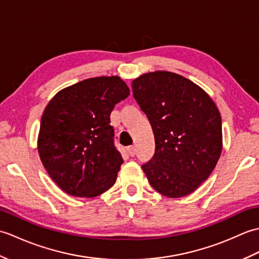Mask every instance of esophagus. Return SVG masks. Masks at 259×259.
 Instances as JSON below:
<instances>
[{
  "instance_id": "34e87169",
  "label": "esophagus",
  "mask_w": 259,
  "mask_h": 259,
  "mask_svg": "<svg viewBox=\"0 0 259 259\" xmlns=\"http://www.w3.org/2000/svg\"><path fill=\"white\" fill-rule=\"evenodd\" d=\"M128 153L131 157H134L136 155V148L135 147H129L128 148Z\"/></svg>"
}]
</instances>
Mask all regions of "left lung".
Instances as JSON below:
<instances>
[{
    "label": "left lung",
    "instance_id": "1",
    "mask_svg": "<svg viewBox=\"0 0 259 259\" xmlns=\"http://www.w3.org/2000/svg\"><path fill=\"white\" fill-rule=\"evenodd\" d=\"M134 97L152 126L156 152L142 170L168 198L190 195L213 171L223 150L221 112L185 76L155 71L133 81Z\"/></svg>",
    "mask_w": 259,
    "mask_h": 259
}]
</instances>
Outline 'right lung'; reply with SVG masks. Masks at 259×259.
<instances>
[{
    "instance_id": "right-lung-1",
    "label": "right lung",
    "mask_w": 259,
    "mask_h": 259,
    "mask_svg": "<svg viewBox=\"0 0 259 259\" xmlns=\"http://www.w3.org/2000/svg\"><path fill=\"white\" fill-rule=\"evenodd\" d=\"M118 75L64 88L43 111L37 151L51 179L70 196L93 198L111 188L123 159L113 145L110 113L129 96Z\"/></svg>"
}]
</instances>
